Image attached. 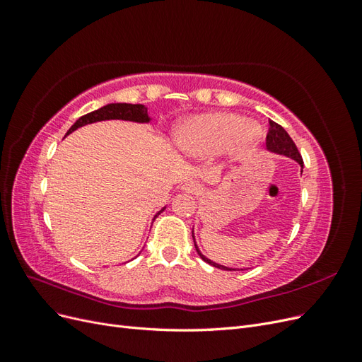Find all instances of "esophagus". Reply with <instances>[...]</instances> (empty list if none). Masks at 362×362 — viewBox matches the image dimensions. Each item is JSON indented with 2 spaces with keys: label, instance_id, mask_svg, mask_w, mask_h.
I'll use <instances>...</instances> for the list:
<instances>
[{
  "label": "esophagus",
  "instance_id": "esophagus-1",
  "mask_svg": "<svg viewBox=\"0 0 362 362\" xmlns=\"http://www.w3.org/2000/svg\"><path fill=\"white\" fill-rule=\"evenodd\" d=\"M201 184L199 182H196V181H190V182H187V184H184V190L187 192V193H199L201 192Z\"/></svg>",
  "mask_w": 362,
  "mask_h": 362
}]
</instances>
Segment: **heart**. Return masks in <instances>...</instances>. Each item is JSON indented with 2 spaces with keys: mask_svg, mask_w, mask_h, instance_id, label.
I'll list each match as a JSON object with an SVG mask.
<instances>
[{
  "mask_svg": "<svg viewBox=\"0 0 362 362\" xmlns=\"http://www.w3.org/2000/svg\"><path fill=\"white\" fill-rule=\"evenodd\" d=\"M257 136V128L245 122L243 117L225 113L196 116L177 131L178 145L196 156L221 149L233 139L235 145L246 146Z\"/></svg>",
  "mask_w": 362,
  "mask_h": 362,
  "instance_id": "b5f03b06",
  "label": "heart"
}]
</instances>
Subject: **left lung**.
<instances>
[{
	"label": "left lung",
	"mask_w": 362,
	"mask_h": 362,
	"mask_svg": "<svg viewBox=\"0 0 362 362\" xmlns=\"http://www.w3.org/2000/svg\"><path fill=\"white\" fill-rule=\"evenodd\" d=\"M269 125H270V128H269V133H267V137H266L267 149H270L273 152H278V154H281V156H287V157L296 160L303 168V160H302L300 152L298 151V148H296L294 141L291 140V137L288 136L287 131L284 129L279 124L273 122V120H270ZM193 242H194V237H193ZM194 247H196V252H198V254H199V257L205 262H208V264H211V266H214L217 269H222V270H235V269H229V267H225V266H221V264H216V262L205 258L201 254L198 246H196V243H194Z\"/></svg>",
	"instance_id": "8db88e82"
}]
</instances>
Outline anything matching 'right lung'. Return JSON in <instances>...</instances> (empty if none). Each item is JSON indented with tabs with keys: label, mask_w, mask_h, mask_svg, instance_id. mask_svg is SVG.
Masks as SVG:
<instances>
[{
	"label": "right lung",
	"mask_w": 362,
	"mask_h": 362,
	"mask_svg": "<svg viewBox=\"0 0 362 362\" xmlns=\"http://www.w3.org/2000/svg\"><path fill=\"white\" fill-rule=\"evenodd\" d=\"M107 119H124V120H133V122H149L148 108L145 105H141V104H108V105L98 108V110H95V112H90V113L81 116L69 128L68 134H71L72 131H75L76 128H80L83 125L92 124V122H100V120H107Z\"/></svg>",
	"instance_id": "add662e5"
}]
</instances>
